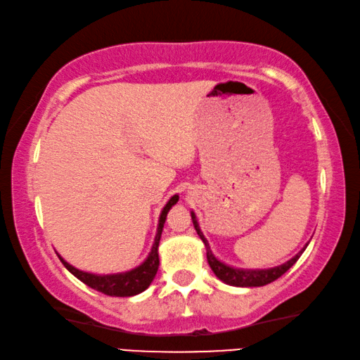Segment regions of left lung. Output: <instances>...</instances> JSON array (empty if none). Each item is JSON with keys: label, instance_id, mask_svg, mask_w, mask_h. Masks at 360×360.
Wrapping results in <instances>:
<instances>
[{"label": "left lung", "instance_id": "obj_1", "mask_svg": "<svg viewBox=\"0 0 360 360\" xmlns=\"http://www.w3.org/2000/svg\"><path fill=\"white\" fill-rule=\"evenodd\" d=\"M191 216H192L193 227H195L198 237H200L202 242L205 243V250H207V259H208L211 271L214 272V276L218 277L219 281H222L227 285H232V287H262V285H267L274 281H277L278 277H282L283 274L287 272L290 267H292L295 262L300 259V256L303 255V252L307 247V243H306L300 253H296L292 259H288L287 262H283V264H281V266L269 267V269H240V267L229 266V264H226V262H222L216 258L213 252H211L210 243L207 238H205L200 226H198L197 216L193 211H191Z\"/></svg>", "mask_w": 360, "mask_h": 360}]
</instances>
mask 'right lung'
I'll use <instances>...</instances> for the list:
<instances>
[{"instance_id": "obj_1", "label": "right lung", "mask_w": 360, "mask_h": 360, "mask_svg": "<svg viewBox=\"0 0 360 360\" xmlns=\"http://www.w3.org/2000/svg\"><path fill=\"white\" fill-rule=\"evenodd\" d=\"M179 195H173L165 205L162 213H160L158 218V226H157V233L155 238H153L152 248L147 258L141 262L139 266H136L134 269L127 271V272H117V274H91L79 271L77 267L62 258L60 255H57L62 261V264L67 267L68 272H72L78 281L86 283L88 287L98 290V292L108 295V296H134L144 292V290L149 288L153 278H155V274L158 271L160 259H158V245H160V237H162L165 221H167L168 211L173 208V205L178 203Z\"/></svg>"}]
</instances>
